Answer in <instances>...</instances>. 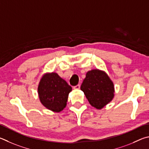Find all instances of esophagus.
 <instances>
[{
	"label": "esophagus",
	"mask_w": 149,
	"mask_h": 149,
	"mask_svg": "<svg viewBox=\"0 0 149 149\" xmlns=\"http://www.w3.org/2000/svg\"><path fill=\"white\" fill-rule=\"evenodd\" d=\"M80 84H77V86H75L73 87V88H74V89H77V90L80 89Z\"/></svg>",
	"instance_id": "esophagus-1"
}]
</instances>
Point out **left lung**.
Returning a JSON list of instances; mask_svg holds the SVG:
<instances>
[{
  "mask_svg": "<svg viewBox=\"0 0 149 149\" xmlns=\"http://www.w3.org/2000/svg\"><path fill=\"white\" fill-rule=\"evenodd\" d=\"M90 104L97 109L112 101L114 97V84L105 72L98 69L90 70L80 86Z\"/></svg>",
  "mask_w": 149,
  "mask_h": 149,
  "instance_id": "8db88e82",
  "label": "left lung"
}]
</instances>
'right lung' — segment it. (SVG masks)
Segmentation results:
<instances>
[{
    "label": "right lung",
    "instance_id": "add662e5",
    "mask_svg": "<svg viewBox=\"0 0 149 149\" xmlns=\"http://www.w3.org/2000/svg\"><path fill=\"white\" fill-rule=\"evenodd\" d=\"M71 90V86L56 72L44 74L38 87L41 103L49 110L57 113L66 107Z\"/></svg>",
    "mask_w": 149,
    "mask_h": 149
}]
</instances>
